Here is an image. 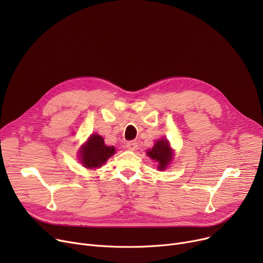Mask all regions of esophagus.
<instances>
[{"instance_id":"obj_1","label":"esophagus","mask_w":263,"mask_h":263,"mask_svg":"<svg viewBox=\"0 0 263 263\" xmlns=\"http://www.w3.org/2000/svg\"><path fill=\"white\" fill-rule=\"evenodd\" d=\"M126 146H127V148H128L129 150L134 151V150H136V149H137V147H139V144L135 143V142H128Z\"/></svg>"}]
</instances>
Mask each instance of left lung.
I'll return each mask as SVG.
<instances>
[{
  "instance_id": "left-lung-1",
  "label": "left lung",
  "mask_w": 263,
  "mask_h": 263,
  "mask_svg": "<svg viewBox=\"0 0 263 263\" xmlns=\"http://www.w3.org/2000/svg\"><path fill=\"white\" fill-rule=\"evenodd\" d=\"M147 156L158 163V170L164 171L171 164L174 153L170 146V142L165 139L158 140L154 147L147 150Z\"/></svg>"
}]
</instances>
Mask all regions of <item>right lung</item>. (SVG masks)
Instances as JSON below:
<instances>
[{"mask_svg": "<svg viewBox=\"0 0 263 263\" xmlns=\"http://www.w3.org/2000/svg\"><path fill=\"white\" fill-rule=\"evenodd\" d=\"M114 154V146H106L102 136L91 134L88 141L80 149V159L84 167L99 168Z\"/></svg>", "mask_w": 263, "mask_h": 263, "instance_id": "right-lung-1", "label": "right lung"}]
</instances>
